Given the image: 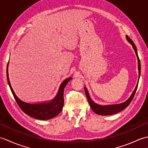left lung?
I'll list each match as a JSON object with an SVG mask.
<instances>
[{
	"label": "left lung",
	"instance_id": "left-lung-1",
	"mask_svg": "<svg viewBox=\"0 0 148 148\" xmlns=\"http://www.w3.org/2000/svg\"><path fill=\"white\" fill-rule=\"evenodd\" d=\"M126 38H127L128 41L131 44L132 46L134 51H135V52H136V54L137 58L138 70H139V78H138L137 84L136 88H135L133 93H132V95H130V97H129V98H128V100H126V101L123 102V103H118V104L106 105V106L100 105V104H98V103H95L94 101H93L92 99H91L88 92L87 88L85 86H84V90H85L86 95L88 101V103H89V104L91 107V108H92V109L93 110V111L94 112H95L96 114H99V115H102V116L111 115V114H116V113H118L119 112L123 111V110L125 109L128 105L130 104L131 101L134 99L135 93H136V90H137V86H138V83H139L140 74V60L139 58V56H138L136 46V45H135V44L132 41V40L128 36H126Z\"/></svg>",
	"mask_w": 148,
	"mask_h": 148
}]
</instances>
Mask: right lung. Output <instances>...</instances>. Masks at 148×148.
<instances>
[{
	"mask_svg": "<svg viewBox=\"0 0 148 148\" xmlns=\"http://www.w3.org/2000/svg\"><path fill=\"white\" fill-rule=\"evenodd\" d=\"M8 65L9 62L7 65V71H6L9 86L10 87L11 92L19 107L25 114L37 119L46 120V119H49L55 117L62 111L64 103V90L67 84L72 79V77L67 78L61 83L58 93L54 99L49 100V101L39 103H28L19 99L12 89L9 79Z\"/></svg>",
	"mask_w": 148,
	"mask_h": 148,
	"instance_id": "obj_1",
	"label": "right lung"
}]
</instances>
